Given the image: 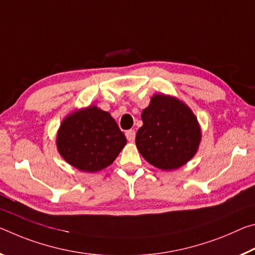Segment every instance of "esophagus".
<instances>
[{"mask_svg":"<svg viewBox=\"0 0 255 255\" xmlns=\"http://www.w3.org/2000/svg\"><path fill=\"white\" fill-rule=\"evenodd\" d=\"M125 135H127V139L130 141V142H133L135 139V131L134 130H128L125 132Z\"/></svg>","mask_w":255,"mask_h":255,"instance_id":"esophagus-1","label":"esophagus"}]
</instances>
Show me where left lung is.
Wrapping results in <instances>:
<instances>
[{
    "label": "left lung",
    "mask_w": 255,
    "mask_h": 255,
    "mask_svg": "<svg viewBox=\"0 0 255 255\" xmlns=\"http://www.w3.org/2000/svg\"><path fill=\"white\" fill-rule=\"evenodd\" d=\"M141 119L143 125L136 132L135 144L149 164L164 170L176 169L195 155L201 130L181 100L155 95Z\"/></svg>",
    "instance_id": "obj_1"
}]
</instances>
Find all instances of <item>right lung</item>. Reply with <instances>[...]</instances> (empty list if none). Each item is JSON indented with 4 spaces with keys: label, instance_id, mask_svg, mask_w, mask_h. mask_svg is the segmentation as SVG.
<instances>
[{
    "label": "right lung",
    "instance_id": "1",
    "mask_svg": "<svg viewBox=\"0 0 255 255\" xmlns=\"http://www.w3.org/2000/svg\"><path fill=\"white\" fill-rule=\"evenodd\" d=\"M60 155L82 172L110 166L127 143V137L110 113L90 106L68 116L57 132Z\"/></svg>",
    "mask_w": 255,
    "mask_h": 255
}]
</instances>
